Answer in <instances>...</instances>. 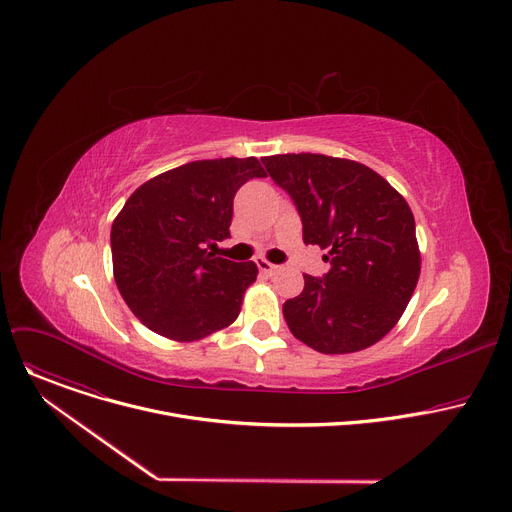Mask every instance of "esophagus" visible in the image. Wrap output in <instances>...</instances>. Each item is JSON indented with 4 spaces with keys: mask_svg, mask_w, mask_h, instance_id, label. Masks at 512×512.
Returning <instances> with one entry per match:
<instances>
[{
    "mask_svg": "<svg viewBox=\"0 0 512 512\" xmlns=\"http://www.w3.org/2000/svg\"><path fill=\"white\" fill-rule=\"evenodd\" d=\"M255 263H257V267H259V271H261V273H265V275H273V273L279 269L277 265L269 263L265 257H257V259H255Z\"/></svg>",
    "mask_w": 512,
    "mask_h": 512,
    "instance_id": "34e87169",
    "label": "esophagus"
}]
</instances>
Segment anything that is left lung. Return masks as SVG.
<instances>
[{
    "label": "left lung",
    "instance_id": "obj_1",
    "mask_svg": "<svg viewBox=\"0 0 512 512\" xmlns=\"http://www.w3.org/2000/svg\"><path fill=\"white\" fill-rule=\"evenodd\" d=\"M302 216L304 243L328 249L330 271L304 275V291L283 304L298 340L324 354L379 342L403 316L421 271L407 200L375 170L324 154L261 158Z\"/></svg>",
    "mask_w": 512,
    "mask_h": 512
}]
</instances>
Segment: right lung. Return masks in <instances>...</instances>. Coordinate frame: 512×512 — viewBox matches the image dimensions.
Masks as SVG:
<instances>
[{
    "instance_id": "obj_1",
    "label": "right lung",
    "mask_w": 512,
    "mask_h": 512,
    "mask_svg": "<svg viewBox=\"0 0 512 512\" xmlns=\"http://www.w3.org/2000/svg\"><path fill=\"white\" fill-rule=\"evenodd\" d=\"M251 178H265L257 158L198 160L127 198L111 227L113 277L143 326L192 342L237 320L257 265L216 257L208 247L231 237L233 198Z\"/></svg>"
}]
</instances>
